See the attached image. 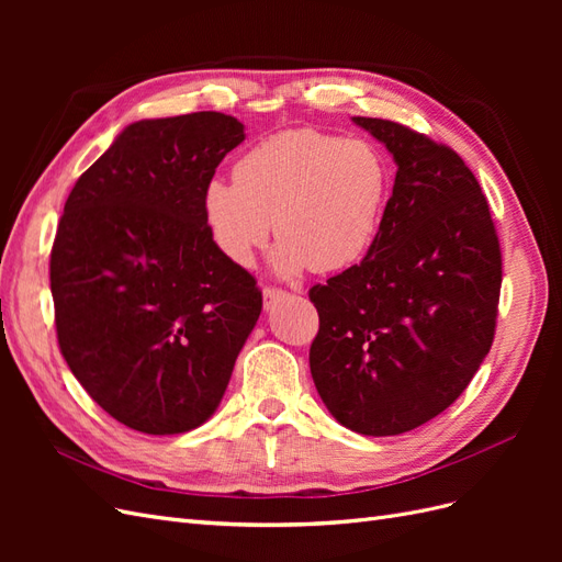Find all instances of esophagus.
I'll use <instances>...</instances> for the list:
<instances>
[{
  "instance_id": "esophagus-1",
  "label": "esophagus",
  "mask_w": 562,
  "mask_h": 562,
  "mask_svg": "<svg viewBox=\"0 0 562 562\" xmlns=\"http://www.w3.org/2000/svg\"><path fill=\"white\" fill-rule=\"evenodd\" d=\"M285 297V291H281V288H274V285H265L262 288V300H265V310H271L279 300Z\"/></svg>"
}]
</instances>
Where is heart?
<instances>
[{
	"mask_svg": "<svg viewBox=\"0 0 562 562\" xmlns=\"http://www.w3.org/2000/svg\"><path fill=\"white\" fill-rule=\"evenodd\" d=\"M391 192L375 145L295 128L271 135L234 166V180L203 187L201 213L217 248L236 265L281 236L271 265L283 277L330 274L359 262L375 244Z\"/></svg>",
	"mask_w": 562,
	"mask_h": 562,
	"instance_id": "heart-1",
	"label": "heart"
}]
</instances>
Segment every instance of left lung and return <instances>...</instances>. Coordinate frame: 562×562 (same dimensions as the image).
Wrapping results in <instances>:
<instances>
[{"label":"left lung","instance_id":"8db88e82","mask_svg":"<svg viewBox=\"0 0 562 562\" xmlns=\"http://www.w3.org/2000/svg\"><path fill=\"white\" fill-rule=\"evenodd\" d=\"M398 171L361 265L314 285L310 368L342 427L398 436L450 407L492 347L502 252L485 194L454 149L353 116Z\"/></svg>","mask_w":562,"mask_h":562}]
</instances>
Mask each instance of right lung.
Segmentation results:
<instances>
[{"mask_svg":"<svg viewBox=\"0 0 562 562\" xmlns=\"http://www.w3.org/2000/svg\"><path fill=\"white\" fill-rule=\"evenodd\" d=\"M246 138L223 112L143 119L65 201L50 250L58 345L89 396L128 429L201 427L225 396L262 293L217 248L201 194Z\"/></svg>","mask_w":562,"mask_h":562,"instance_id":"obj_1","label":"right lung"}]
</instances>
